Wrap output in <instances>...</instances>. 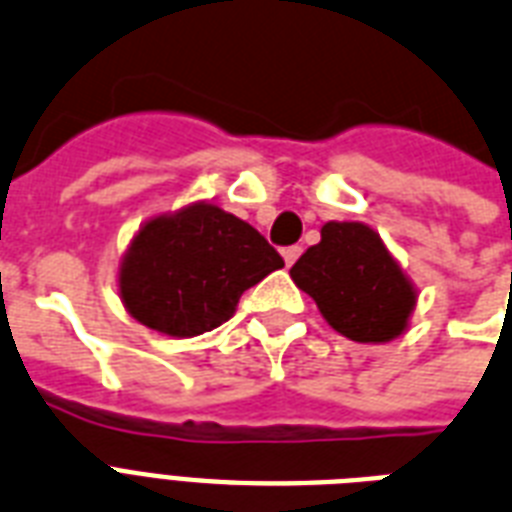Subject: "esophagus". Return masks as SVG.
Masks as SVG:
<instances>
[{"instance_id":"esophagus-1","label":"esophagus","mask_w":512,"mask_h":512,"mask_svg":"<svg viewBox=\"0 0 512 512\" xmlns=\"http://www.w3.org/2000/svg\"><path fill=\"white\" fill-rule=\"evenodd\" d=\"M301 256V248L299 245H291V248H283V259H285V267H291L293 261Z\"/></svg>"}]
</instances>
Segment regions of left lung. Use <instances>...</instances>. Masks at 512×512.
Returning <instances> with one entry per match:
<instances>
[{"label": "left lung", "mask_w": 512, "mask_h": 512, "mask_svg": "<svg viewBox=\"0 0 512 512\" xmlns=\"http://www.w3.org/2000/svg\"><path fill=\"white\" fill-rule=\"evenodd\" d=\"M293 283L310 293L336 334L360 344H382L406 334L419 291L363 221H328L320 243L291 267Z\"/></svg>", "instance_id": "left-lung-1"}]
</instances>
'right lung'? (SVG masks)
<instances>
[{"mask_svg":"<svg viewBox=\"0 0 512 512\" xmlns=\"http://www.w3.org/2000/svg\"><path fill=\"white\" fill-rule=\"evenodd\" d=\"M280 267V253L248 221L200 200L141 224L117 285L130 318L189 339L227 323L240 296Z\"/></svg>","mask_w":512,"mask_h":512,"instance_id":"obj_1","label":"right lung"}]
</instances>
